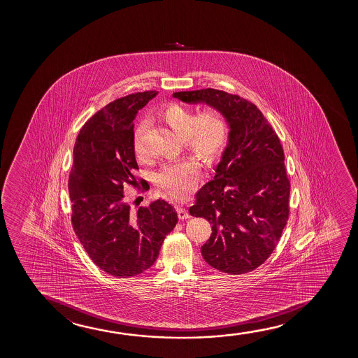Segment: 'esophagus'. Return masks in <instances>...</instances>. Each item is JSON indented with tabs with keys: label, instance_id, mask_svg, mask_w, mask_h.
<instances>
[{
	"label": "esophagus",
	"instance_id": "34e87169",
	"mask_svg": "<svg viewBox=\"0 0 358 358\" xmlns=\"http://www.w3.org/2000/svg\"><path fill=\"white\" fill-rule=\"evenodd\" d=\"M177 215L180 220H185V219H189V213L185 208H177Z\"/></svg>",
	"mask_w": 358,
	"mask_h": 358
}]
</instances>
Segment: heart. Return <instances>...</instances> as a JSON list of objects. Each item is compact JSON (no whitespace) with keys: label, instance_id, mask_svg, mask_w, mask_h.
Wrapping results in <instances>:
<instances>
[{"label":"heart","instance_id":"1","mask_svg":"<svg viewBox=\"0 0 358 358\" xmlns=\"http://www.w3.org/2000/svg\"><path fill=\"white\" fill-rule=\"evenodd\" d=\"M160 117L183 139L187 149L201 162L206 164L215 162L224 152L229 139V123L219 110L206 108L196 113L180 103H170L160 113ZM144 134V126H139L133 133V152L139 162L148 159ZM198 175L199 169L196 162L183 160L164 165L155 178L165 196L170 199H182L196 185Z\"/></svg>","mask_w":358,"mask_h":358}]
</instances>
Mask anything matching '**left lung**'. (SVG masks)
<instances>
[{
  "mask_svg": "<svg viewBox=\"0 0 358 358\" xmlns=\"http://www.w3.org/2000/svg\"><path fill=\"white\" fill-rule=\"evenodd\" d=\"M183 103H206L224 113L229 143L215 176L196 192L192 216L211 224L201 245L208 264L245 274L269 258L289 220V181L279 137L259 108L217 89L173 93Z\"/></svg>",
  "mask_w": 358,
  "mask_h": 358,
  "instance_id": "left-lung-1",
  "label": "left lung"
}]
</instances>
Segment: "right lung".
<instances>
[{"label":"right lung","mask_w":358,"mask_h":358,"mask_svg":"<svg viewBox=\"0 0 358 358\" xmlns=\"http://www.w3.org/2000/svg\"><path fill=\"white\" fill-rule=\"evenodd\" d=\"M157 92L116 99L89 118L79 132L69 178L72 225L94 264L116 278L136 276L157 260L177 213L162 199L132 211L124 185H134V118ZM149 185L144 186V191Z\"/></svg>","instance_id":"1"}]
</instances>
